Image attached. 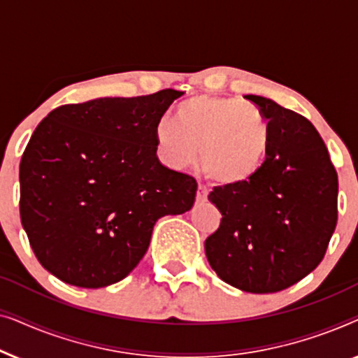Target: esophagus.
<instances>
[{
  "label": "esophagus",
  "instance_id": "obj_1",
  "mask_svg": "<svg viewBox=\"0 0 358 358\" xmlns=\"http://www.w3.org/2000/svg\"><path fill=\"white\" fill-rule=\"evenodd\" d=\"M207 189L203 187V185H199V189H197V202L199 203H203V202H207Z\"/></svg>",
  "mask_w": 358,
  "mask_h": 358
}]
</instances>
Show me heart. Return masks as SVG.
I'll return each instance as SVG.
<instances>
[{
	"label": "heart",
	"instance_id": "1",
	"mask_svg": "<svg viewBox=\"0 0 358 358\" xmlns=\"http://www.w3.org/2000/svg\"><path fill=\"white\" fill-rule=\"evenodd\" d=\"M173 119L155 129L158 156L166 166L182 169L199 158L218 184L234 187L256 178L266 164L271 129L256 107L229 97L197 96L185 101Z\"/></svg>",
	"mask_w": 358,
	"mask_h": 358
}]
</instances>
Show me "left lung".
Returning a JSON list of instances; mask_svg holds the SVG:
<instances>
[{
    "label": "left lung",
    "instance_id": "1",
    "mask_svg": "<svg viewBox=\"0 0 358 358\" xmlns=\"http://www.w3.org/2000/svg\"><path fill=\"white\" fill-rule=\"evenodd\" d=\"M244 97L268 120V156L249 182L210 192L223 218L205 239V254L231 287L275 293L305 278L324 257L337 223L339 182L310 120L267 97Z\"/></svg>",
    "mask_w": 358,
    "mask_h": 358
}]
</instances>
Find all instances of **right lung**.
I'll return each instance as SVG.
<instances>
[{
  "label": "right lung",
  "mask_w": 358,
  "mask_h": 358,
  "mask_svg": "<svg viewBox=\"0 0 358 358\" xmlns=\"http://www.w3.org/2000/svg\"><path fill=\"white\" fill-rule=\"evenodd\" d=\"M182 91L99 97L53 109L19 166L21 222L38 262L62 282L101 288L148 251L155 223L189 212L197 182L156 156L155 129Z\"/></svg>",
  "instance_id": "1"
}]
</instances>
